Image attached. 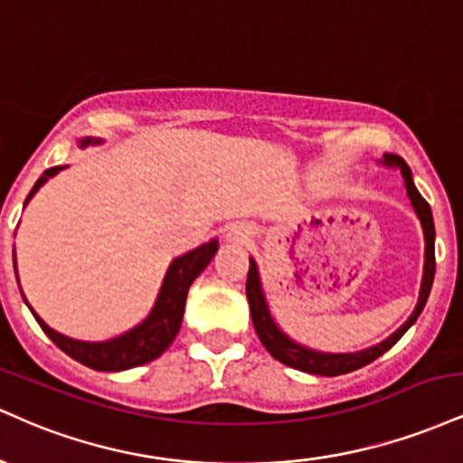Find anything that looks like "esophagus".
I'll return each instance as SVG.
<instances>
[{
	"instance_id": "esophagus-1",
	"label": "esophagus",
	"mask_w": 463,
	"mask_h": 463,
	"mask_svg": "<svg viewBox=\"0 0 463 463\" xmlns=\"http://www.w3.org/2000/svg\"><path fill=\"white\" fill-rule=\"evenodd\" d=\"M252 235V231H250L248 224H243V222H235V224H231L226 228V237L231 239V241H246Z\"/></svg>"
}]
</instances>
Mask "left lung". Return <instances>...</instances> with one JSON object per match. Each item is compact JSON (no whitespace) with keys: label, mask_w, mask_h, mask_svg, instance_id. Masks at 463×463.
<instances>
[{"label":"left lung","mask_w":463,"mask_h":463,"mask_svg":"<svg viewBox=\"0 0 463 463\" xmlns=\"http://www.w3.org/2000/svg\"><path fill=\"white\" fill-rule=\"evenodd\" d=\"M385 167H398L402 174V180H405L407 198L411 202L413 211H416L420 226H422L424 235V265H422V283H420V294L416 309H413L411 316L407 317V322L402 324L401 328H396L390 337L383 339L376 346H370L365 350H357V353H322V350L302 346V344L291 339L283 328L279 326L274 320L272 311H269L268 298H265V289L261 283V274H259V265L250 257V269H248V283H246V296L250 305V316H252L254 331H257L259 339L263 342L265 350L272 354L274 359H279L280 364L289 365V368H296L300 372H309V374H320V376H339L348 374V372H354L364 365L372 364L374 359H379L381 354L387 353L398 339L405 335L409 328L413 326L418 320V316L422 313L424 305H427L429 294H431L433 287V276H435V224H433V213L431 206L427 204V200L420 195V191L413 184L411 169L407 167V163L402 161L401 156H394V154H385L383 161Z\"/></svg>","instance_id":"1"}]
</instances>
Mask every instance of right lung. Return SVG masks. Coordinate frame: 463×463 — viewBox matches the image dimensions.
<instances>
[{"mask_svg": "<svg viewBox=\"0 0 463 463\" xmlns=\"http://www.w3.org/2000/svg\"><path fill=\"white\" fill-rule=\"evenodd\" d=\"M102 139H93V137H82L78 139V147H89L98 146ZM67 165H58V167L45 169L43 176L36 180V184L25 198V204L32 200V195L36 194L52 176H56L61 169H65ZM217 248H220V241L217 239H211V241L202 243V246L189 250V252L180 254V257L174 259L169 263L167 272H165L163 285L158 289L156 300H154L152 311L147 313V317L143 322L132 326L130 331L117 335L113 339H106V342H82V339L67 337V335L54 331L52 326L41 320L39 313H36L25 300V305L30 307L32 316L39 322V326L43 328L47 337L56 344L62 353H67L69 357L80 361L82 365L91 370L99 372H121L137 368V365L147 364V361H154L161 357L165 350L169 348V344L174 342L180 331V324H183V313H184V302H187V291L191 283H194L198 276L204 272L206 265L211 263V259L215 257ZM14 261V272H17V259L13 254ZM19 283V274H17Z\"/></svg>", "mask_w": 463, "mask_h": 463, "instance_id": "obj_1", "label": "right lung"}]
</instances>
